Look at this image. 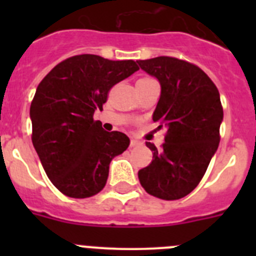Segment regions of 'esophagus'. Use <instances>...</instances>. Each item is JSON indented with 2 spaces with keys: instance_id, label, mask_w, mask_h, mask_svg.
<instances>
[{
  "instance_id": "34e87169",
  "label": "esophagus",
  "mask_w": 256,
  "mask_h": 256,
  "mask_svg": "<svg viewBox=\"0 0 256 256\" xmlns=\"http://www.w3.org/2000/svg\"><path fill=\"white\" fill-rule=\"evenodd\" d=\"M140 142L137 141V140H130V148H137V146H140Z\"/></svg>"
}]
</instances>
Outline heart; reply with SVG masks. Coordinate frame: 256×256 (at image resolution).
Returning a JSON list of instances; mask_svg holds the SVG:
<instances>
[{
  "label": "heart",
  "instance_id": "b5f03b06",
  "mask_svg": "<svg viewBox=\"0 0 256 256\" xmlns=\"http://www.w3.org/2000/svg\"><path fill=\"white\" fill-rule=\"evenodd\" d=\"M144 79H146V78H144Z\"/></svg>",
  "mask_w": 256,
  "mask_h": 256
}]
</instances>
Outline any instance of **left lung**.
<instances>
[{"label": "left lung", "instance_id": "obj_1", "mask_svg": "<svg viewBox=\"0 0 256 256\" xmlns=\"http://www.w3.org/2000/svg\"><path fill=\"white\" fill-rule=\"evenodd\" d=\"M160 83L154 122L168 132L162 148L148 142L152 162L138 172L144 191L178 200L196 188L219 144L223 108L216 84L196 65L168 56L137 61Z\"/></svg>", "mask_w": 256, "mask_h": 256}]
</instances>
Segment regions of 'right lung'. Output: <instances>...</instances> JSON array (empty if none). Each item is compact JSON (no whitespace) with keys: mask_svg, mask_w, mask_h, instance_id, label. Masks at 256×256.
I'll return each mask as SVG.
<instances>
[{"mask_svg":"<svg viewBox=\"0 0 256 256\" xmlns=\"http://www.w3.org/2000/svg\"><path fill=\"white\" fill-rule=\"evenodd\" d=\"M138 70L133 60L78 55L44 78L30 105L32 142L47 177L65 196L86 198L105 187L112 158L130 146L122 132L94 120L114 84Z\"/></svg>","mask_w":256,"mask_h":256,"instance_id":"add662e5","label":"right lung"}]
</instances>
